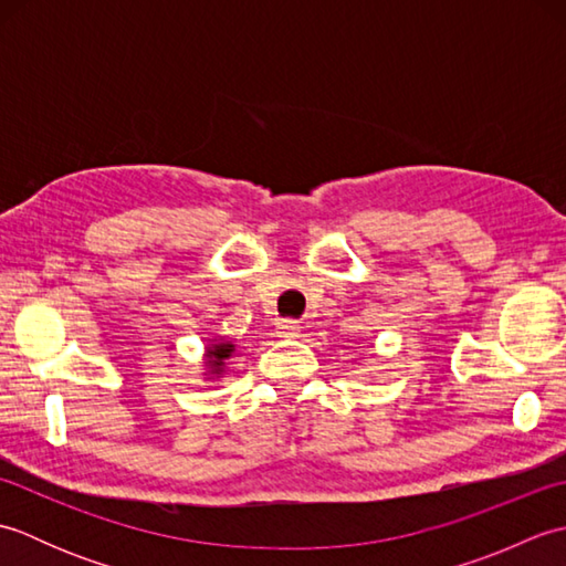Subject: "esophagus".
<instances>
[{"mask_svg": "<svg viewBox=\"0 0 566 566\" xmlns=\"http://www.w3.org/2000/svg\"><path fill=\"white\" fill-rule=\"evenodd\" d=\"M298 331H302V326H298V321L284 318V321L276 323V333H280L282 338H296Z\"/></svg>", "mask_w": 566, "mask_h": 566, "instance_id": "34e87169", "label": "esophagus"}]
</instances>
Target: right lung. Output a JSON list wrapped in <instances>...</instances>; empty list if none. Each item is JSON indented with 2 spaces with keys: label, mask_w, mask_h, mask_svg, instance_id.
<instances>
[{
  "label": "right lung",
  "mask_w": 566,
  "mask_h": 566,
  "mask_svg": "<svg viewBox=\"0 0 566 566\" xmlns=\"http://www.w3.org/2000/svg\"><path fill=\"white\" fill-rule=\"evenodd\" d=\"M235 350V345H231V343H216V345H211L209 350H207V363L211 365V371L213 375H221L223 371V363L228 357H231V353Z\"/></svg>",
  "instance_id": "1"
}]
</instances>
